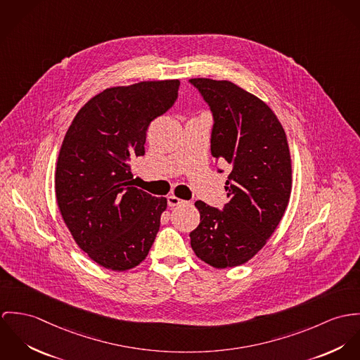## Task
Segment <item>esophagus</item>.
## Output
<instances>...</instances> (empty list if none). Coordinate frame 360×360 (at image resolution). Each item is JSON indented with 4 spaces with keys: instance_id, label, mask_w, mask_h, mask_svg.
<instances>
[{
    "instance_id": "esophagus-1",
    "label": "esophagus",
    "mask_w": 360,
    "mask_h": 360,
    "mask_svg": "<svg viewBox=\"0 0 360 360\" xmlns=\"http://www.w3.org/2000/svg\"><path fill=\"white\" fill-rule=\"evenodd\" d=\"M167 202H168V205H169V207H176V205L184 204L185 201L179 199V198H176V196H174V195H171V196H168V198H167Z\"/></svg>"
}]
</instances>
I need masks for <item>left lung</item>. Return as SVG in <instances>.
I'll use <instances>...</instances> for the list:
<instances>
[{
  "mask_svg": "<svg viewBox=\"0 0 360 360\" xmlns=\"http://www.w3.org/2000/svg\"><path fill=\"white\" fill-rule=\"evenodd\" d=\"M189 82L212 113L211 155L231 168L222 211L195 202L200 224L191 232V245L214 268L239 266L266 244L287 208L292 185L287 136L271 108L236 84Z\"/></svg>",
  "mask_w": 360,
  "mask_h": 360,
  "instance_id": "obj_1",
  "label": "left lung"
}]
</instances>
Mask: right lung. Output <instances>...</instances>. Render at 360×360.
Returning a JSON list of instances; mask_svg holds the SVG:
<instances>
[{
	"instance_id": "add662e5",
	"label": "right lung",
	"mask_w": 360,
	"mask_h": 360,
	"mask_svg": "<svg viewBox=\"0 0 360 360\" xmlns=\"http://www.w3.org/2000/svg\"><path fill=\"white\" fill-rule=\"evenodd\" d=\"M179 80L113 86L91 98L69 127L56 162L62 218L88 257L128 271L149 254L167 208L134 185L131 161L145 155L146 131L176 101Z\"/></svg>"
}]
</instances>
